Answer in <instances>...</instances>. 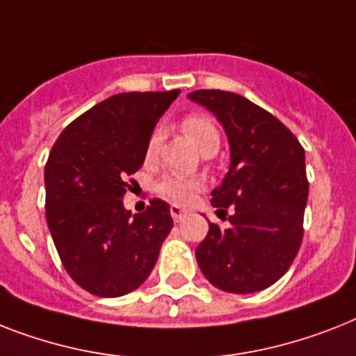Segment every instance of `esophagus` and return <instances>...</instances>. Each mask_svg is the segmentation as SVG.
Wrapping results in <instances>:
<instances>
[{"mask_svg":"<svg viewBox=\"0 0 356 356\" xmlns=\"http://www.w3.org/2000/svg\"><path fill=\"white\" fill-rule=\"evenodd\" d=\"M170 213H172V218L175 223H181V221H184L188 216V210L183 207H179V204H172V208H170Z\"/></svg>","mask_w":356,"mask_h":356,"instance_id":"obj_1","label":"esophagus"}]
</instances>
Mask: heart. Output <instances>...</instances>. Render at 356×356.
Here are the masks:
<instances>
[{"label":"heart","mask_w":356,"mask_h":356,"mask_svg":"<svg viewBox=\"0 0 356 356\" xmlns=\"http://www.w3.org/2000/svg\"><path fill=\"white\" fill-rule=\"evenodd\" d=\"M183 131L188 137L192 138L193 144L197 146L201 152H207L210 148H219L221 143V135L212 118L204 115V113H192L181 124ZM159 148V131H155L149 137L146 155L152 159ZM203 188V181L197 177H181V175H166L159 181L157 190L166 197L177 201V203H188L190 199L195 195Z\"/></svg>","instance_id":"heart-1"}]
</instances>
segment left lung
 <instances>
[{"mask_svg":"<svg viewBox=\"0 0 356 356\" xmlns=\"http://www.w3.org/2000/svg\"><path fill=\"white\" fill-rule=\"evenodd\" d=\"M188 97L218 117L230 144L228 172L212 192L218 213L232 208L230 227L210 223L195 258L213 287L258 293L287 273L302 245L305 152L285 124L241 95L199 89Z\"/></svg>","mask_w":356,"mask_h":356,"instance_id":"8db88e82","label":"left lung"}]
</instances>
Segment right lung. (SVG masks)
<instances>
[{
  "label": "right lung",
  "instance_id": "right-lung-1",
  "mask_svg": "<svg viewBox=\"0 0 356 356\" xmlns=\"http://www.w3.org/2000/svg\"><path fill=\"white\" fill-rule=\"evenodd\" d=\"M173 91L118 93L60 133L45 164V218L67 274L95 296L140 287L173 227L170 204L152 199L131 216L122 197L143 166L153 128Z\"/></svg>",
  "mask_w": 356,
  "mask_h": 356
}]
</instances>
